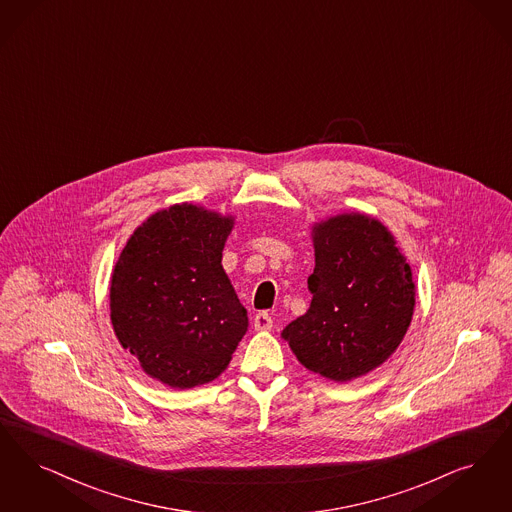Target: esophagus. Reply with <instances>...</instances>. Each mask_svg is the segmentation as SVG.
Returning a JSON list of instances; mask_svg holds the SVG:
<instances>
[{
  "instance_id": "34e87169",
  "label": "esophagus",
  "mask_w": 512,
  "mask_h": 512,
  "mask_svg": "<svg viewBox=\"0 0 512 512\" xmlns=\"http://www.w3.org/2000/svg\"><path fill=\"white\" fill-rule=\"evenodd\" d=\"M255 331H270L272 329V318L268 312H257L253 318Z\"/></svg>"
}]
</instances>
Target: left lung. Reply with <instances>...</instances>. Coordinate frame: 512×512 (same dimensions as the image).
Returning a JSON list of instances; mask_svg holds the SVG:
<instances>
[{
    "mask_svg": "<svg viewBox=\"0 0 512 512\" xmlns=\"http://www.w3.org/2000/svg\"><path fill=\"white\" fill-rule=\"evenodd\" d=\"M310 234L312 301L282 339L308 371L347 383L400 347L415 308L413 272L389 228L366 213L333 215Z\"/></svg>",
    "mask_w": 512,
    "mask_h": 512,
    "instance_id": "1",
    "label": "left lung"
}]
</instances>
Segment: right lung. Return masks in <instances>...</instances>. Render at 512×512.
Instances as JSON below:
<instances>
[{"label":"right lung","instance_id":"add662e5","mask_svg":"<svg viewBox=\"0 0 512 512\" xmlns=\"http://www.w3.org/2000/svg\"><path fill=\"white\" fill-rule=\"evenodd\" d=\"M232 228V215L171 205L135 228L112 270L114 333L171 389L217 379L246 335L247 310L221 265Z\"/></svg>","mask_w":512,"mask_h":512}]
</instances>
